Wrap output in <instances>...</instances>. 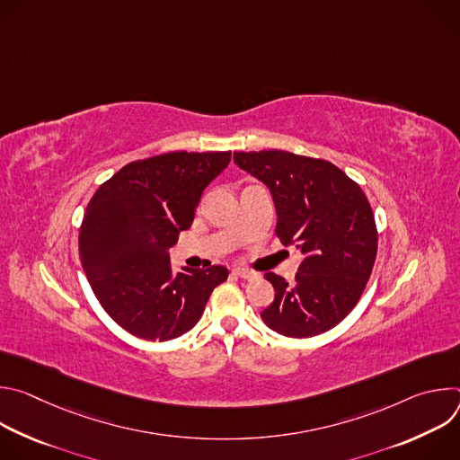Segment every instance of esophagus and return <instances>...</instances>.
<instances>
[{
    "label": "esophagus",
    "mask_w": 460,
    "mask_h": 460,
    "mask_svg": "<svg viewBox=\"0 0 460 460\" xmlns=\"http://www.w3.org/2000/svg\"><path fill=\"white\" fill-rule=\"evenodd\" d=\"M233 273H234L236 277L243 279V280H252V279L256 277V273H252V271H249V270H243V268H234Z\"/></svg>",
    "instance_id": "34e87169"
}]
</instances>
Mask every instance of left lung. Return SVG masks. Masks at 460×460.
I'll list each match as a JSON object with an SVG mask.
<instances>
[{
    "label": "left lung",
    "instance_id": "8db88e82",
    "mask_svg": "<svg viewBox=\"0 0 460 460\" xmlns=\"http://www.w3.org/2000/svg\"><path fill=\"white\" fill-rule=\"evenodd\" d=\"M233 160L270 189L277 236L304 256L291 286L266 273L275 300L261 320L293 339L330 332L357 305L375 264L378 236L366 194L325 160L279 149L234 153Z\"/></svg>",
    "mask_w": 460,
    "mask_h": 460
}]
</instances>
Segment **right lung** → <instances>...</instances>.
<instances>
[{
  "mask_svg": "<svg viewBox=\"0 0 460 460\" xmlns=\"http://www.w3.org/2000/svg\"><path fill=\"white\" fill-rule=\"evenodd\" d=\"M226 153H167L130 162L91 199L78 247L87 280L130 335L172 341L200 320L227 268L172 271L169 247L190 227L204 189L229 165Z\"/></svg>",
  "mask_w": 460,
  "mask_h": 460,
  "instance_id": "right-lung-1",
  "label": "right lung"
}]
</instances>
